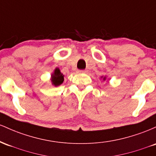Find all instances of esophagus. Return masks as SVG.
I'll return each mask as SVG.
<instances>
[{
	"instance_id": "esophagus-1",
	"label": "esophagus",
	"mask_w": 156,
	"mask_h": 156,
	"mask_svg": "<svg viewBox=\"0 0 156 156\" xmlns=\"http://www.w3.org/2000/svg\"><path fill=\"white\" fill-rule=\"evenodd\" d=\"M78 73H87V70H80V71H78Z\"/></svg>"
}]
</instances>
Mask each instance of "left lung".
<instances>
[{"instance_id":"left-lung-1","label":"left lung","mask_w":156,"mask_h":156,"mask_svg":"<svg viewBox=\"0 0 156 156\" xmlns=\"http://www.w3.org/2000/svg\"><path fill=\"white\" fill-rule=\"evenodd\" d=\"M101 78H102V79H103V80H104V81H105V80H107V76H101Z\"/></svg>"}]
</instances>
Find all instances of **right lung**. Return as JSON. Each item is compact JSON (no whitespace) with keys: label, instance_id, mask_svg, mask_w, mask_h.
I'll use <instances>...</instances> for the list:
<instances>
[{"label":"right lung","instance_id":"add662e5","mask_svg":"<svg viewBox=\"0 0 156 156\" xmlns=\"http://www.w3.org/2000/svg\"><path fill=\"white\" fill-rule=\"evenodd\" d=\"M50 80L52 85H54V86L55 87L59 86V85H60L61 84L63 83L64 75L61 73L59 68H56V69L54 70L53 73L51 75Z\"/></svg>","mask_w":156,"mask_h":156}]
</instances>
